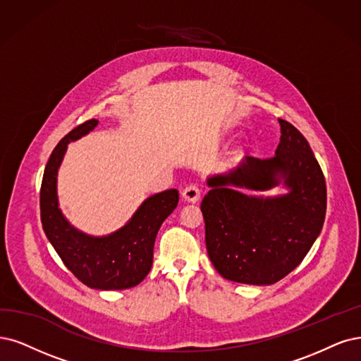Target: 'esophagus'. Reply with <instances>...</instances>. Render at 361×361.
I'll return each instance as SVG.
<instances>
[{
  "instance_id": "34e87169",
  "label": "esophagus",
  "mask_w": 361,
  "mask_h": 361,
  "mask_svg": "<svg viewBox=\"0 0 361 361\" xmlns=\"http://www.w3.org/2000/svg\"><path fill=\"white\" fill-rule=\"evenodd\" d=\"M181 196L185 202L196 204L199 202V199H201V189H199L197 185H188V188L183 190Z\"/></svg>"
}]
</instances>
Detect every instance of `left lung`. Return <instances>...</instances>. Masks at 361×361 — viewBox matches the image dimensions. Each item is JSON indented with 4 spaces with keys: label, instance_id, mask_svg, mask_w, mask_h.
I'll return each mask as SVG.
<instances>
[{
    "label": "left lung",
    "instance_id": "1",
    "mask_svg": "<svg viewBox=\"0 0 361 361\" xmlns=\"http://www.w3.org/2000/svg\"><path fill=\"white\" fill-rule=\"evenodd\" d=\"M281 138L271 159L245 156L241 164L207 178L201 211L208 257L229 281L271 286L308 255L323 229L326 180L308 141L278 118ZM283 183L288 193L257 197Z\"/></svg>",
    "mask_w": 361,
    "mask_h": 361
}]
</instances>
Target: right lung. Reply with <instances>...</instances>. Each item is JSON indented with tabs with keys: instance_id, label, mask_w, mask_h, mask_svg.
<instances>
[{
	"instance_id": "obj_1",
	"label": "right lung",
	"mask_w": 361,
	"mask_h": 361,
	"mask_svg": "<svg viewBox=\"0 0 361 361\" xmlns=\"http://www.w3.org/2000/svg\"><path fill=\"white\" fill-rule=\"evenodd\" d=\"M97 118L74 128L51 152L44 169L39 209L43 229L63 264L83 284L97 290H125L138 286L150 272L160 226L178 204V190L156 193L138 207L118 231L92 236L65 219L58 201V171L68 144L98 126Z\"/></svg>"
}]
</instances>
